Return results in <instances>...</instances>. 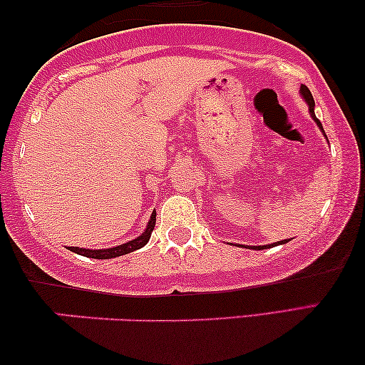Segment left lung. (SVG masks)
Instances as JSON below:
<instances>
[{"label": "left lung", "mask_w": 365, "mask_h": 365, "mask_svg": "<svg viewBox=\"0 0 365 365\" xmlns=\"http://www.w3.org/2000/svg\"><path fill=\"white\" fill-rule=\"evenodd\" d=\"M301 94H302V98L306 99V103H307V106H309V113H311L312 119L317 123L319 129H321V131L324 133L322 124H321V121H319V119L316 118V113H314V106H316V103H314V98H312L311 91H309V88H307V86H301ZM289 241H291V239H289ZM289 241H284V242H289ZM276 244H282V241H281V242H274L272 246H276ZM251 247H252V249H257V251H261V249H264V247L267 249V247H271V246H251Z\"/></svg>", "instance_id": "obj_1"}]
</instances>
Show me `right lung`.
<instances>
[{"instance_id":"add662e5","label":"right lung","mask_w":365,"mask_h":365,"mask_svg":"<svg viewBox=\"0 0 365 365\" xmlns=\"http://www.w3.org/2000/svg\"><path fill=\"white\" fill-rule=\"evenodd\" d=\"M154 226H156V212L153 211L146 231H144L139 237L133 239V241L121 244V246H116V247H109V249H83V247H69V249H71L73 252L81 254V256H86V257H93V259H113L118 256H124V254H129L136 251V249H141L143 246H146L149 237H151V232L154 231Z\"/></svg>"}]
</instances>
